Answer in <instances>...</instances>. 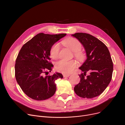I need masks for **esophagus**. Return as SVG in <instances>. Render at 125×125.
<instances>
[{
  "mask_svg": "<svg viewBox=\"0 0 125 125\" xmlns=\"http://www.w3.org/2000/svg\"><path fill=\"white\" fill-rule=\"evenodd\" d=\"M70 76V74H63V77H68Z\"/></svg>",
  "mask_w": 125,
  "mask_h": 125,
  "instance_id": "1",
  "label": "esophagus"
}]
</instances>
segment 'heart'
<instances>
[{"mask_svg": "<svg viewBox=\"0 0 125 125\" xmlns=\"http://www.w3.org/2000/svg\"><path fill=\"white\" fill-rule=\"evenodd\" d=\"M62 43L74 52V55L78 58H82L83 54L80 51L82 45L81 42L75 38H69L62 41ZM60 47L59 45L55 43L52 45L50 50L51 57L53 59L59 57ZM77 63L75 60L71 61L61 60L56 64V69L57 71L63 73H70L73 72L77 66Z\"/></svg>", "mask_w": 125, "mask_h": 125, "instance_id": "heart-1", "label": "heart"}]
</instances>
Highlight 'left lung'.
<instances>
[{
    "mask_svg": "<svg viewBox=\"0 0 125 125\" xmlns=\"http://www.w3.org/2000/svg\"><path fill=\"white\" fill-rule=\"evenodd\" d=\"M83 44L87 59L80 69V83L74 88L77 95L92 98L100 95L106 89L112 78L113 62L107 47L96 37L86 33L72 35ZM89 71L90 74L87 76Z\"/></svg>",
    "mask_w": 125,
    "mask_h": 125,
    "instance_id": "left-lung-1",
    "label": "left lung"
}]
</instances>
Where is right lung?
<instances>
[{
  "label": "right lung",
  "instance_id": "add662e5",
  "mask_svg": "<svg viewBox=\"0 0 125 125\" xmlns=\"http://www.w3.org/2000/svg\"><path fill=\"white\" fill-rule=\"evenodd\" d=\"M66 34H48L41 33L25 43L16 60L15 77L24 93L36 100H44L54 95L55 83L62 78L60 73L48 75L53 65L50 61L52 44Z\"/></svg>",
  "mask_w": 125,
  "mask_h": 125
}]
</instances>
